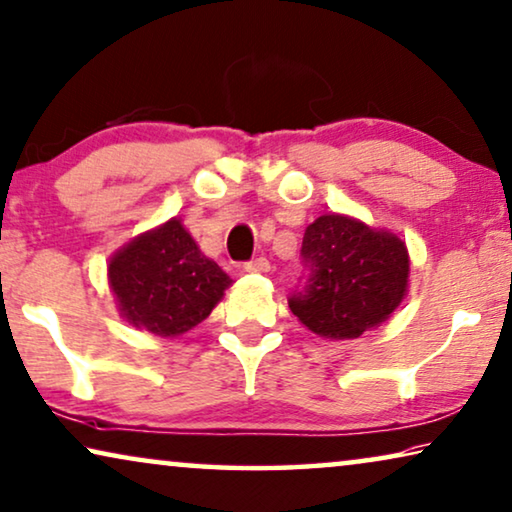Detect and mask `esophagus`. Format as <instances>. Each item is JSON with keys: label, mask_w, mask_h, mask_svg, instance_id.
Listing matches in <instances>:
<instances>
[{"label": "esophagus", "mask_w": 512, "mask_h": 512, "mask_svg": "<svg viewBox=\"0 0 512 512\" xmlns=\"http://www.w3.org/2000/svg\"><path fill=\"white\" fill-rule=\"evenodd\" d=\"M243 269H246L248 273H266L271 269V264L266 257H257V259H253V262H248L246 266H243Z\"/></svg>", "instance_id": "esophagus-1"}]
</instances>
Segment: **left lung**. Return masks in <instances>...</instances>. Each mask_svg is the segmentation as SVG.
<instances>
[{"label":"left lung","instance_id":"1","mask_svg":"<svg viewBox=\"0 0 512 512\" xmlns=\"http://www.w3.org/2000/svg\"><path fill=\"white\" fill-rule=\"evenodd\" d=\"M301 255L310 276L289 310L324 340H354L377 329L409 292L407 243L345 213H324L305 227Z\"/></svg>","mask_w":512,"mask_h":512}]
</instances>
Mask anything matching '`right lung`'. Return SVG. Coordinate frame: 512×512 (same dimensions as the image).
<instances>
[{
    "label": "right lung",
    "instance_id": "right-lung-1",
    "mask_svg": "<svg viewBox=\"0 0 512 512\" xmlns=\"http://www.w3.org/2000/svg\"><path fill=\"white\" fill-rule=\"evenodd\" d=\"M108 282L124 322L156 338H177L211 315L232 278L179 218H170L110 257Z\"/></svg>",
    "mask_w": 512,
    "mask_h": 512
}]
</instances>
